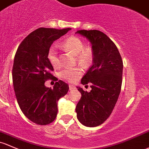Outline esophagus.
I'll return each mask as SVG.
<instances>
[{
    "mask_svg": "<svg viewBox=\"0 0 149 149\" xmlns=\"http://www.w3.org/2000/svg\"><path fill=\"white\" fill-rule=\"evenodd\" d=\"M69 88H70V90H72V89H74L75 87L74 85H72V84H70L69 85Z\"/></svg>",
    "mask_w": 149,
    "mask_h": 149,
    "instance_id": "1",
    "label": "esophagus"
}]
</instances>
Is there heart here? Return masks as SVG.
<instances>
[{"label": "heart", "instance_id": "obj_1", "mask_svg": "<svg viewBox=\"0 0 149 149\" xmlns=\"http://www.w3.org/2000/svg\"><path fill=\"white\" fill-rule=\"evenodd\" d=\"M64 46L68 50L76 55L77 61L84 67H89L93 61V52L89 48H84V42L77 37H71L67 39L64 42ZM47 57L51 65L54 68L60 66L58 53L57 47L52 45L50 47L47 54ZM82 74V69L79 67L74 68H66L60 71V78L65 81L73 82Z\"/></svg>", "mask_w": 149, "mask_h": 149}]
</instances>
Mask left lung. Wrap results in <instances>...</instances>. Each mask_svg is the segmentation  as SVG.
<instances>
[{
    "instance_id": "obj_1",
    "label": "left lung",
    "mask_w": 149,
    "mask_h": 149,
    "mask_svg": "<svg viewBox=\"0 0 149 149\" xmlns=\"http://www.w3.org/2000/svg\"><path fill=\"white\" fill-rule=\"evenodd\" d=\"M76 33L90 41L94 54L93 64L81 78V83L91 84L92 90L81 94L76 107L77 119L89 127L100 126L108 119L116 105L122 84L123 61L113 42L97 30H80Z\"/></svg>"
}]
</instances>
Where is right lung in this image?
Masks as SVG:
<instances>
[{
    "label": "right lung",
    "mask_w": 149,
    "mask_h": 149,
    "mask_svg": "<svg viewBox=\"0 0 149 149\" xmlns=\"http://www.w3.org/2000/svg\"><path fill=\"white\" fill-rule=\"evenodd\" d=\"M71 28H38L30 33L19 45L13 67V84L20 109L38 125H47L55 119L57 102L69 90L63 81H56L53 89L45 86L53 75L47 54L51 45ZM56 78V77H55Z\"/></svg>",
    "instance_id": "1"
}]
</instances>
